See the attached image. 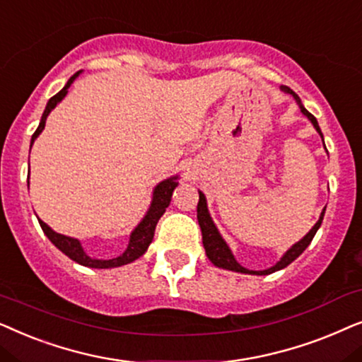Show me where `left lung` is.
Instances as JSON below:
<instances>
[{"label": "left lung", "instance_id": "1", "mask_svg": "<svg viewBox=\"0 0 362 362\" xmlns=\"http://www.w3.org/2000/svg\"><path fill=\"white\" fill-rule=\"evenodd\" d=\"M281 89L285 90L286 94H291L293 98H295L298 105H300L303 115H306V117L310 119L313 127L316 129V132L320 134L321 139H322V132H321L320 125H317L316 117L305 109V105H303L301 99L298 98V94L295 93V90H291L290 88H288V86H281ZM322 144H325V139H322ZM199 197H200V199H199V205H197V220H199V225H200V230H202V242H204L205 253H206V257H209L210 262L214 263L216 268L230 269V272L245 273V274H258V276H262V274H272L274 272H278V269L286 268L288 264L295 262V259L300 257V255L308 248V245L311 243V240L315 238L317 228L321 226L322 216H325V210H326V209H322L321 215H320V220L316 221L315 226H313V228L308 231V233L300 240V242H296L291 248H288L285 255L279 258V262H276V264H273V267L268 268V269H262V272H253V269H248V268L242 267V264H240L237 259H235L233 253H231V250L228 247V243L225 242L223 237L220 235L218 228H216V225L214 223V220H211L210 211H209V205H206V199H205L204 192L199 190Z\"/></svg>", "mask_w": 362, "mask_h": 362}]
</instances>
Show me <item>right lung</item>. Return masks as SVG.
I'll list each match as a JSON object with an SVG mask.
<instances>
[{
	"label": "right lung",
	"mask_w": 362,
	"mask_h": 362,
	"mask_svg": "<svg viewBox=\"0 0 362 362\" xmlns=\"http://www.w3.org/2000/svg\"><path fill=\"white\" fill-rule=\"evenodd\" d=\"M81 72L83 71H77L74 76H71L64 88H62L59 93H57L56 95H52V98L47 100L45 112H42V115H41L40 125H37L36 132L33 134V137H31V147H33V144H35L36 139L40 137L42 129H45L47 115H49L51 110L66 98L67 89H69L71 84L74 83L76 77H79ZM28 185H30V180H28ZM177 185H178V175H173V177L165 178V180L158 182V184L153 187L151 206H148V210L146 211V215H144V218L139 221V225L132 230L131 237H129L127 248H125V252L122 255H119V257L110 258V259H100V258L89 257V255L84 252L83 245H81L79 240L57 233V231L52 230L49 225H46L45 221L40 218L37 220H40L41 228H42V231H45L46 237L51 240V243L54 245L56 248H59L61 252L66 255V257H69L72 262L83 264V267H88V268H99V269L117 268V267H122V264L136 262L137 258H141L142 255L147 252L148 245H151L153 240V233H156L157 221L160 220V216L165 214V209L170 205L172 192L175 190Z\"/></svg>",
	"instance_id": "1"
}]
</instances>
